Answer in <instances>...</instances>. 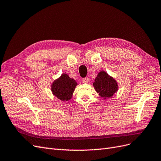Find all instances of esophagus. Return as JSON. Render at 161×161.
Listing matches in <instances>:
<instances>
[{"label": "esophagus", "instance_id": "obj_1", "mask_svg": "<svg viewBox=\"0 0 161 161\" xmlns=\"http://www.w3.org/2000/svg\"><path fill=\"white\" fill-rule=\"evenodd\" d=\"M82 82L84 83H88L89 82V79L88 78V77H85V78H83L82 79Z\"/></svg>", "mask_w": 161, "mask_h": 161}]
</instances>
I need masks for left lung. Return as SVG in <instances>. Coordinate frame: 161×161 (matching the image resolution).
Wrapping results in <instances>:
<instances>
[{"label":"left lung","instance_id":"obj_1","mask_svg":"<svg viewBox=\"0 0 161 161\" xmlns=\"http://www.w3.org/2000/svg\"><path fill=\"white\" fill-rule=\"evenodd\" d=\"M93 86L99 95L104 99L112 97L118 90L117 82L104 71L98 74Z\"/></svg>","mask_w":161,"mask_h":161}]
</instances>
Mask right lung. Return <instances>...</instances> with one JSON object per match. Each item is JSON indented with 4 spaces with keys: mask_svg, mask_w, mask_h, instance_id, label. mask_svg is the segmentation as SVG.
Instances as JSON below:
<instances>
[{
    "mask_svg": "<svg viewBox=\"0 0 161 161\" xmlns=\"http://www.w3.org/2000/svg\"><path fill=\"white\" fill-rule=\"evenodd\" d=\"M76 85L74 79L70 78L66 74H63L60 78L53 82L51 90L53 95L58 99L67 101L71 98Z\"/></svg>",
    "mask_w": 161,
    "mask_h": 161,
    "instance_id": "add662e5",
    "label": "right lung"
}]
</instances>
